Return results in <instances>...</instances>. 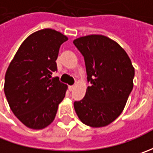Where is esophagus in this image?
<instances>
[{
    "mask_svg": "<svg viewBox=\"0 0 153 153\" xmlns=\"http://www.w3.org/2000/svg\"><path fill=\"white\" fill-rule=\"evenodd\" d=\"M74 88H75V85L69 86V90H70V91H72L74 89Z\"/></svg>",
    "mask_w": 153,
    "mask_h": 153,
    "instance_id": "obj_1",
    "label": "esophagus"
}]
</instances>
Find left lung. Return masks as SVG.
<instances>
[{
	"label": "left lung",
	"mask_w": 153,
	"mask_h": 153,
	"mask_svg": "<svg viewBox=\"0 0 153 153\" xmlns=\"http://www.w3.org/2000/svg\"><path fill=\"white\" fill-rule=\"evenodd\" d=\"M84 57L88 86L84 98L74 102L82 123L92 128L107 126L118 117L133 89L134 68L124 49L102 35L75 39Z\"/></svg>",
	"instance_id": "1"
}]
</instances>
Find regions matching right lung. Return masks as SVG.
Returning a JSON list of instances; mask_svg holds the SVG:
<instances>
[{"label":"right lung","instance_id":"add662e5","mask_svg":"<svg viewBox=\"0 0 153 153\" xmlns=\"http://www.w3.org/2000/svg\"><path fill=\"white\" fill-rule=\"evenodd\" d=\"M68 37L53 29L32 33L20 45L5 75L9 106L23 124L42 129L53 123L68 87L53 77L59 48Z\"/></svg>","mask_w":153,"mask_h":153}]
</instances>
